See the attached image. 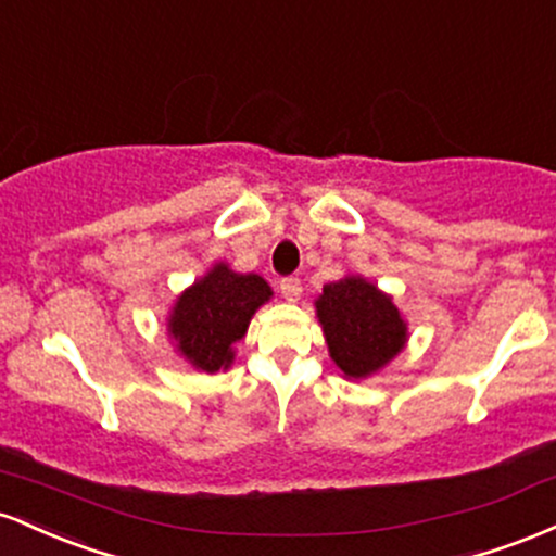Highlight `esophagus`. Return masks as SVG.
I'll list each match as a JSON object with an SVG mask.
<instances>
[{"label":"esophagus","mask_w":556,"mask_h":556,"mask_svg":"<svg viewBox=\"0 0 556 556\" xmlns=\"http://www.w3.org/2000/svg\"><path fill=\"white\" fill-rule=\"evenodd\" d=\"M279 292H282V298L287 300V303H298L300 292H303V287H300V279L285 277L282 282H279Z\"/></svg>","instance_id":"esophagus-1"}]
</instances>
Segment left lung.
Here are the masks:
<instances>
[{"label":"left lung","mask_w":556,"mask_h":556,"mask_svg":"<svg viewBox=\"0 0 556 556\" xmlns=\"http://www.w3.org/2000/svg\"><path fill=\"white\" fill-rule=\"evenodd\" d=\"M329 358L350 381L368 379L405 350L410 331L392 295L363 274H344L324 285L314 300Z\"/></svg>","instance_id":"obj_1"}]
</instances>
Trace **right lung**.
Returning <instances> with one entry per match:
<instances>
[{
    "instance_id": "obj_1",
    "label": "right lung",
    "mask_w": 556,
    "mask_h": 556,
    "mask_svg": "<svg viewBox=\"0 0 556 556\" xmlns=\"http://www.w3.org/2000/svg\"><path fill=\"white\" fill-rule=\"evenodd\" d=\"M274 290L258 274L235 271L227 261H214L212 269L185 287L172 303L167 337L175 353L203 374L229 371L235 344L248 334L251 318Z\"/></svg>"
}]
</instances>
